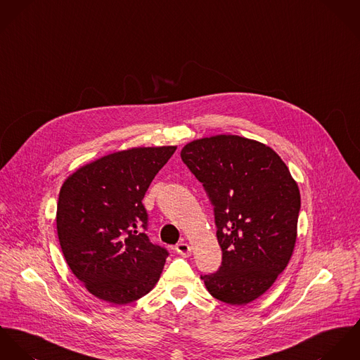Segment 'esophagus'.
<instances>
[{"instance_id":"obj_1","label":"esophagus","mask_w":360,"mask_h":360,"mask_svg":"<svg viewBox=\"0 0 360 360\" xmlns=\"http://www.w3.org/2000/svg\"><path fill=\"white\" fill-rule=\"evenodd\" d=\"M175 251L182 257H189L191 255V245L185 241H181L175 245Z\"/></svg>"}]
</instances>
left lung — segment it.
Masks as SVG:
<instances>
[{
  "label": "left lung",
  "mask_w": 360,
  "mask_h": 360,
  "mask_svg": "<svg viewBox=\"0 0 360 360\" xmlns=\"http://www.w3.org/2000/svg\"><path fill=\"white\" fill-rule=\"evenodd\" d=\"M181 159L214 205L219 269L201 275L208 292L244 305L262 295L287 266L297 239L298 185L269 146L238 135L188 143Z\"/></svg>",
  "instance_id": "1"
}]
</instances>
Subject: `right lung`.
<instances>
[{
    "label": "right lung",
    "instance_id": "right-lung-1",
    "mask_svg": "<svg viewBox=\"0 0 360 360\" xmlns=\"http://www.w3.org/2000/svg\"><path fill=\"white\" fill-rule=\"evenodd\" d=\"M176 146L134 148L73 172L62 185L56 228L65 259L99 300L124 305L159 281L168 251L153 244L142 200Z\"/></svg>",
    "mask_w": 360,
    "mask_h": 360
}]
</instances>
